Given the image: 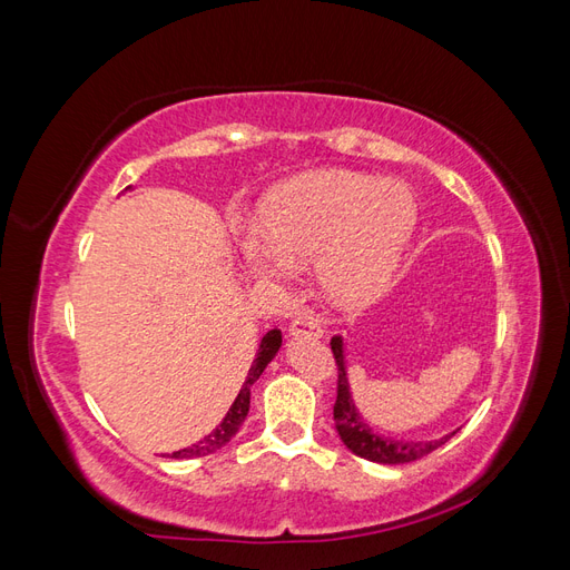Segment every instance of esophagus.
Masks as SVG:
<instances>
[{
  "instance_id": "obj_1",
  "label": "esophagus",
  "mask_w": 570,
  "mask_h": 570,
  "mask_svg": "<svg viewBox=\"0 0 570 570\" xmlns=\"http://www.w3.org/2000/svg\"><path fill=\"white\" fill-rule=\"evenodd\" d=\"M289 335L292 337H321L323 327L321 321L312 312H297L295 318L289 323Z\"/></svg>"
}]
</instances>
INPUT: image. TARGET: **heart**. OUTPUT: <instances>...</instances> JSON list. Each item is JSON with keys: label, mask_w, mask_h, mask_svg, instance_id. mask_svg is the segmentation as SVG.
Segmentation results:
<instances>
[{"label": "heart", "mask_w": 570, "mask_h": 570, "mask_svg": "<svg viewBox=\"0 0 570 570\" xmlns=\"http://www.w3.org/2000/svg\"><path fill=\"white\" fill-rule=\"evenodd\" d=\"M416 218V197L404 183L316 168L271 189L262 206L264 237L247 235L243 252L262 278H287L292 264L316 258L323 295L358 308L392 283Z\"/></svg>", "instance_id": "1"}]
</instances>
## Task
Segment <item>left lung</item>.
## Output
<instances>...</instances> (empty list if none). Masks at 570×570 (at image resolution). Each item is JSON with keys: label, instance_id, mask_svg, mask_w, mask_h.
Here are the masks:
<instances>
[{"label": "left lung", "instance_id": "8db88e82", "mask_svg": "<svg viewBox=\"0 0 570 570\" xmlns=\"http://www.w3.org/2000/svg\"><path fill=\"white\" fill-rule=\"evenodd\" d=\"M331 347H333L335 364H337V402L333 409V419H335L337 435L350 452H354L356 456L366 459V461L396 465V463L416 461L430 452H435L446 440H452L456 435L459 428L438 440H400L392 435L375 433L371 423L364 419V413L356 409V404L352 400L344 337L335 335L331 340Z\"/></svg>", "mask_w": 570, "mask_h": 570}]
</instances>
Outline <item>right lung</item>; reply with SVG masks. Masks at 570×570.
<instances>
[{"label": "right lung", "mask_w": 570, "mask_h": 570, "mask_svg": "<svg viewBox=\"0 0 570 570\" xmlns=\"http://www.w3.org/2000/svg\"><path fill=\"white\" fill-rule=\"evenodd\" d=\"M126 189H132L130 185ZM283 344V333L275 327V331H268L262 342H258V350H256V358L252 361L249 366V373L245 377L243 387H239L235 402L230 404L228 413L223 416V421L212 430L209 435H204L199 442H195L193 446H185V450L180 452H174V459H195V456H206V454H214L218 452L220 446H226L235 435L239 425L245 423L247 413H249V394H252V385L258 381V375H262L266 371V366L271 364V361L275 358V354H278Z\"/></svg>", "instance_id": "add662e5"}]
</instances>
